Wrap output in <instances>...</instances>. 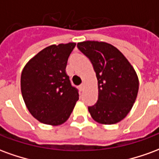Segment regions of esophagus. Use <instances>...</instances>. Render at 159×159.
<instances>
[{
  "instance_id": "obj_1",
  "label": "esophagus",
  "mask_w": 159,
  "mask_h": 159,
  "mask_svg": "<svg viewBox=\"0 0 159 159\" xmlns=\"http://www.w3.org/2000/svg\"><path fill=\"white\" fill-rule=\"evenodd\" d=\"M84 88H85V85H84V83H82L81 85L79 86V89L81 91H83V89H84Z\"/></svg>"
}]
</instances>
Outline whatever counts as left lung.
Instances as JSON below:
<instances>
[{
	"mask_svg": "<svg viewBox=\"0 0 159 159\" xmlns=\"http://www.w3.org/2000/svg\"><path fill=\"white\" fill-rule=\"evenodd\" d=\"M77 48L90 59L98 81V100L89 107L91 117L101 124H114L126 117L139 90L134 67L119 50L104 42L85 41Z\"/></svg>",
	"mask_w": 159,
	"mask_h": 159,
	"instance_id": "1",
	"label": "left lung"
}]
</instances>
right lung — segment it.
Instances as JSON below:
<instances>
[{"instance_id":"obj_1","label":"right lung","mask_w":159,"mask_h":159,"mask_svg":"<svg viewBox=\"0 0 159 159\" xmlns=\"http://www.w3.org/2000/svg\"><path fill=\"white\" fill-rule=\"evenodd\" d=\"M75 42L51 45L30 59L21 74V93L27 109L39 122L58 126L70 116L78 100L66 68Z\"/></svg>"}]
</instances>
